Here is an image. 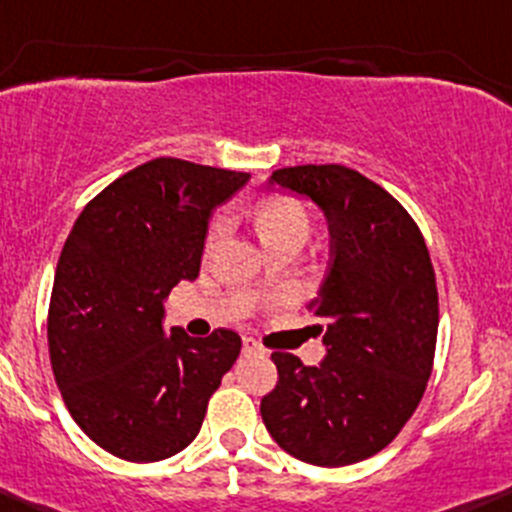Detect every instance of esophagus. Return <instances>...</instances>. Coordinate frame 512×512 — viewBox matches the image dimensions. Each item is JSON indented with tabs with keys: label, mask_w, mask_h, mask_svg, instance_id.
I'll list each match as a JSON object with an SVG mask.
<instances>
[{
	"label": "esophagus",
	"mask_w": 512,
	"mask_h": 512,
	"mask_svg": "<svg viewBox=\"0 0 512 512\" xmlns=\"http://www.w3.org/2000/svg\"><path fill=\"white\" fill-rule=\"evenodd\" d=\"M254 352H261L258 342L251 340V337H244V355H254Z\"/></svg>",
	"instance_id": "esophagus-1"
}]
</instances>
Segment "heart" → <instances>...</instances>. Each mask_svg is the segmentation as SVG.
Instances as JSON below:
<instances>
[{"mask_svg": "<svg viewBox=\"0 0 512 512\" xmlns=\"http://www.w3.org/2000/svg\"><path fill=\"white\" fill-rule=\"evenodd\" d=\"M256 226H258V234L263 236L266 244H273V241H281V239L305 241L310 234L308 212H305L298 202H293V199H286V197L266 199V202L256 209ZM224 234H226V219L219 217L212 224V229H209L207 251H212Z\"/></svg>", "mask_w": 512, "mask_h": 512, "instance_id": "b5f03b06", "label": "heart"}]
</instances>
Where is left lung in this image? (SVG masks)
<instances>
[{
    "label": "left lung",
    "mask_w": 512,
    "mask_h": 512,
    "mask_svg": "<svg viewBox=\"0 0 512 512\" xmlns=\"http://www.w3.org/2000/svg\"><path fill=\"white\" fill-rule=\"evenodd\" d=\"M268 184L323 209L330 263L308 303L328 355L305 367L273 352L278 384L261 399L263 424L300 461L350 466L392 444L424 397L439 330L434 266L407 209L350 167H283Z\"/></svg>",
    "instance_id": "8db88e82"
}]
</instances>
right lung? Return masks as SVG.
Returning <instances> with one entry per match:
<instances>
[{
  "instance_id": "add662e5",
  "label": "right lung",
  "mask_w": 512,
  "mask_h": 512,
  "mask_svg": "<svg viewBox=\"0 0 512 512\" xmlns=\"http://www.w3.org/2000/svg\"><path fill=\"white\" fill-rule=\"evenodd\" d=\"M251 175L157 157L86 204L63 244L49 305L56 384L83 434L152 463L197 439L241 352L234 330H165V298L199 276L212 212Z\"/></svg>"
}]
</instances>
